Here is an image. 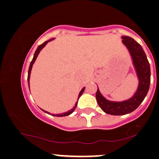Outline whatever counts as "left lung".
Masks as SVG:
<instances>
[{"label":"left lung","mask_w":159,"mask_h":159,"mask_svg":"<svg viewBox=\"0 0 159 159\" xmlns=\"http://www.w3.org/2000/svg\"><path fill=\"white\" fill-rule=\"evenodd\" d=\"M122 39L131 56L138 79V86L133 97L122 102L109 101L103 97L97 89L96 98L98 104L105 113L111 115H127L137 109L147 95L151 83L150 65L141 45L127 36H122Z\"/></svg>","instance_id":"8db88e82"}]
</instances>
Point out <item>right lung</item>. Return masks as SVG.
Segmentation results:
<instances>
[{"label": "right lung", "instance_id": "add662e5", "mask_svg": "<svg viewBox=\"0 0 159 159\" xmlns=\"http://www.w3.org/2000/svg\"><path fill=\"white\" fill-rule=\"evenodd\" d=\"M53 39H55V38H52V39H49V40H48V41H45V42H44V43H42V44H40V45H39V46L38 47V48H37V50H36L35 52H34V57H33V59H32V62H31V63H30V68H29V70H28V77H27V80H28L29 88H30V73H31V70H32V68L33 64L34 63L35 60H36V59H37V56H38V55H39V53L40 52V51H41V50H42V49H43V48H44V47H45L46 44H48L49 42L52 41V40H53ZM84 89H85V87H84V88H83V89H81V91H80V93H79V97H78V100H79V98H80V96L82 95V93H84ZM77 104H78V101H77V102H76V103H75V106H74V107H73V109H70V110H68V111H66V112H64V113H60V114H57V115H54V114H51V115H52V116H55V117H65V116H68V115H70V114H72V113L73 112V111L75 110V109L76 108V106H77ZM42 110L43 111H44V112H45V113L48 114V115H50V112H48V111H44V110H43V109H42Z\"/></svg>", "mask_w": 159, "mask_h": 159}]
</instances>
